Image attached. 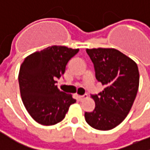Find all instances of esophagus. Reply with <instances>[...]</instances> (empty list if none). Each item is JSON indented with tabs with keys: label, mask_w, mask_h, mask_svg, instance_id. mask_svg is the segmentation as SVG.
<instances>
[{
	"label": "esophagus",
	"mask_w": 150,
	"mask_h": 150,
	"mask_svg": "<svg viewBox=\"0 0 150 150\" xmlns=\"http://www.w3.org/2000/svg\"><path fill=\"white\" fill-rule=\"evenodd\" d=\"M78 98H79V101H83V99L87 98V95H83V96H78Z\"/></svg>",
	"instance_id": "obj_1"
}]
</instances>
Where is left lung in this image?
Instances as JSON below:
<instances>
[{"label": "left lung", "mask_w": 150, "mask_h": 150, "mask_svg": "<svg viewBox=\"0 0 150 150\" xmlns=\"http://www.w3.org/2000/svg\"><path fill=\"white\" fill-rule=\"evenodd\" d=\"M86 52L94 64L96 79L105 88L91 96L96 108L85 112V120L96 130L108 131L121 123L132 107L139 86L138 67L115 48H87Z\"/></svg>", "instance_id": "1"}]
</instances>
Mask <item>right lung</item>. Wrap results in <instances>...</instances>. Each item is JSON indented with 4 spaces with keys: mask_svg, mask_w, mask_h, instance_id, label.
<instances>
[{
    "mask_svg": "<svg viewBox=\"0 0 150 150\" xmlns=\"http://www.w3.org/2000/svg\"><path fill=\"white\" fill-rule=\"evenodd\" d=\"M79 48L51 46L27 56L20 66L18 83L23 103L32 119L43 125L60 122L76 102L71 95L57 88L56 79Z\"/></svg>",
    "mask_w": 150,
    "mask_h": 150,
    "instance_id": "obj_1",
    "label": "right lung"
}]
</instances>
